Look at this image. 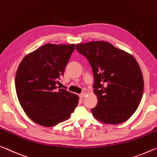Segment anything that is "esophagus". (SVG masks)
<instances>
[{"label": "esophagus", "instance_id": "obj_1", "mask_svg": "<svg viewBox=\"0 0 157 157\" xmlns=\"http://www.w3.org/2000/svg\"><path fill=\"white\" fill-rule=\"evenodd\" d=\"M86 94L85 93V92H82L81 94H79V97H80L81 99H83V98H84L85 97H86Z\"/></svg>", "mask_w": 157, "mask_h": 157}]
</instances>
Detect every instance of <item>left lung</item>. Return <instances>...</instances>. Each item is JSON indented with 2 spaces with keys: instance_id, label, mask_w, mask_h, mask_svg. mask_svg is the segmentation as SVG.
Returning <instances> with one entry per match:
<instances>
[{
  "instance_id": "1",
  "label": "left lung",
  "mask_w": 157,
  "mask_h": 157,
  "mask_svg": "<svg viewBox=\"0 0 157 157\" xmlns=\"http://www.w3.org/2000/svg\"><path fill=\"white\" fill-rule=\"evenodd\" d=\"M87 58L94 76L97 106L91 109L95 119L106 124L125 122L137 110L143 93L142 71L136 59L104 41L76 45Z\"/></svg>"
}]
</instances>
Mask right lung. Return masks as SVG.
<instances>
[{
	"label": "right lung",
	"instance_id": "1",
	"mask_svg": "<svg viewBox=\"0 0 157 157\" xmlns=\"http://www.w3.org/2000/svg\"><path fill=\"white\" fill-rule=\"evenodd\" d=\"M75 44H48L21 62L15 78L18 99L33 121L53 127L67 120L78 104L76 94L57 87Z\"/></svg>",
	"mask_w": 157,
	"mask_h": 157
}]
</instances>
